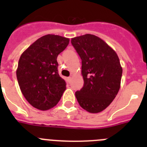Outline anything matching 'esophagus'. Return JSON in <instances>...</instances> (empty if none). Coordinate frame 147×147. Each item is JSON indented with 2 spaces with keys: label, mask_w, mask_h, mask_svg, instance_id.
<instances>
[{
  "label": "esophagus",
  "mask_w": 147,
  "mask_h": 147,
  "mask_svg": "<svg viewBox=\"0 0 147 147\" xmlns=\"http://www.w3.org/2000/svg\"><path fill=\"white\" fill-rule=\"evenodd\" d=\"M67 81H68V82H71V77H68L67 78Z\"/></svg>",
  "instance_id": "1"
}]
</instances>
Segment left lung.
I'll return each instance as SVG.
<instances>
[{
	"mask_svg": "<svg viewBox=\"0 0 147 147\" xmlns=\"http://www.w3.org/2000/svg\"><path fill=\"white\" fill-rule=\"evenodd\" d=\"M82 59L84 85L75 96L80 105L90 113L107 108L121 87L122 67L115 51L97 36L87 34L71 39Z\"/></svg>",
	"mask_w": 147,
	"mask_h": 147,
	"instance_id": "obj_1",
	"label": "left lung"
}]
</instances>
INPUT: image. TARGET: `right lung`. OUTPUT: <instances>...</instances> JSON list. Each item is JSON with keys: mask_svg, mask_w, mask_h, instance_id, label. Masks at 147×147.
Listing matches in <instances>:
<instances>
[{"mask_svg": "<svg viewBox=\"0 0 147 147\" xmlns=\"http://www.w3.org/2000/svg\"><path fill=\"white\" fill-rule=\"evenodd\" d=\"M68 43L66 37L45 35L20 56L16 71L18 84L26 99L35 108L50 110L65 90V82L58 74L57 59Z\"/></svg>", "mask_w": 147, "mask_h": 147, "instance_id": "right-lung-1", "label": "right lung"}]
</instances>
